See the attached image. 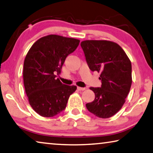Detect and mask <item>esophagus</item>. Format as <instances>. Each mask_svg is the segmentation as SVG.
Here are the masks:
<instances>
[{
  "label": "esophagus",
  "mask_w": 153,
  "mask_h": 153,
  "mask_svg": "<svg viewBox=\"0 0 153 153\" xmlns=\"http://www.w3.org/2000/svg\"><path fill=\"white\" fill-rule=\"evenodd\" d=\"M77 89L79 90V91H83V90H85L86 88L85 87H77Z\"/></svg>",
  "instance_id": "esophagus-1"
}]
</instances>
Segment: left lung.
<instances>
[{
  "label": "left lung",
  "mask_w": 153,
  "mask_h": 153,
  "mask_svg": "<svg viewBox=\"0 0 153 153\" xmlns=\"http://www.w3.org/2000/svg\"><path fill=\"white\" fill-rule=\"evenodd\" d=\"M81 48L89 69L100 72V87H90L93 102L86 104L88 111L102 119L113 116L121 108L131 88V64L121 47L108 41H85Z\"/></svg>",
  "instance_id": "left-lung-1"
}]
</instances>
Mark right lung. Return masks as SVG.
I'll use <instances>...</instances> for the list:
<instances>
[{"mask_svg":"<svg viewBox=\"0 0 153 153\" xmlns=\"http://www.w3.org/2000/svg\"><path fill=\"white\" fill-rule=\"evenodd\" d=\"M79 42L51 34L35 42L27 52L23 70L25 91L30 106L41 116L52 117L63 111L76 91V86L64 85L56 77Z\"/></svg>","mask_w":153,"mask_h":153,"instance_id":"add662e5","label":"right lung"}]
</instances>
